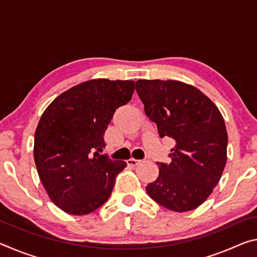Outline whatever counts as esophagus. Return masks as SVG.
Segmentation results:
<instances>
[{
  "label": "esophagus",
  "mask_w": 257,
  "mask_h": 257,
  "mask_svg": "<svg viewBox=\"0 0 257 257\" xmlns=\"http://www.w3.org/2000/svg\"><path fill=\"white\" fill-rule=\"evenodd\" d=\"M141 162H142L141 160H136V159H129L127 161V163L128 165H130V167H136V165H138Z\"/></svg>",
  "instance_id": "esophagus-1"
}]
</instances>
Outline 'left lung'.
Segmentation results:
<instances>
[{"label":"left lung","mask_w":257,"mask_h":257,"mask_svg":"<svg viewBox=\"0 0 257 257\" xmlns=\"http://www.w3.org/2000/svg\"><path fill=\"white\" fill-rule=\"evenodd\" d=\"M136 90L160 137L176 142L171 162L156 163L159 177L147 185V194L168 210H194L210 196L227 162L222 115L206 95L185 82L138 80Z\"/></svg>","instance_id":"obj_1"}]
</instances>
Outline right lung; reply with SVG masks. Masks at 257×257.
Masks as SVG:
<instances>
[{"instance_id":"obj_1","label":"right lung","mask_w":257,"mask_h":257,"mask_svg":"<svg viewBox=\"0 0 257 257\" xmlns=\"http://www.w3.org/2000/svg\"><path fill=\"white\" fill-rule=\"evenodd\" d=\"M134 90L133 80L86 81L61 94L43 113L35 132V164L52 202L62 211L85 215L110 197L127 163L101 154L103 137Z\"/></svg>"}]
</instances>
